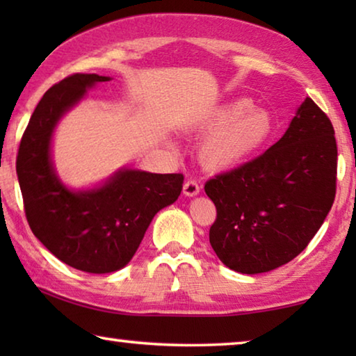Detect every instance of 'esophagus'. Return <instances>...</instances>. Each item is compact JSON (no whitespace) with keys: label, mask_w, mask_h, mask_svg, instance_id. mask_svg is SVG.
<instances>
[{"label":"esophagus","mask_w":356,"mask_h":356,"mask_svg":"<svg viewBox=\"0 0 356 356\" xmlns=\"http://www.w3.org/2000/svg\"><path fill=\"white\" fill-rule=\"evenodd\" d=\"M200 184L196 182L195 179H188L186 182L184 184V195L185 196H196L197 193H200Z\"/></svg>","instance_id":"obj_1"}]
</instances>
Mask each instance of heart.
Returning <instances> with one entry per match:
<instances>
[{
  "instance_id": "b5f03b06",
  "label": "heart",
  "mask_w": 356,
  "mask_h": 356,
  "mask_svg": "<svg viewBox=\"0 0 356 356\" xmlns=\"http://www.w3.org/2000/svg\"><path fill=\"white\" fill-rule=\"evenodd\" d=\"M207 129L210 134L200 147L201 161L210 170H226L261 150L273 135L275 124L267 110L237 99L216 108L207 119Z\"/></svg>"
}]
</instances>
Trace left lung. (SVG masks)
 Here are the masks:
<instances>
[{
  "instance_id": "1",
  "label": "left lung",
  "mask_w": 356,
  "mask_h": 356,
  "mask_svg": "<svg viewBox=\"0 0 356 356\" xmlns=\"http://www.w3.org/2000/svg\"><path fill=\"white\" fill-rule=\"evenodd\" d=\"M336 170L333 124L306 97L278 143L204 186L216 207L209 238L220 261L256 275L297 257L333 206Z\"/></svg>"
}]
</instances>
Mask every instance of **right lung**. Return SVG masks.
Listing matches in <instances>:
<instances>
[{
	"label": "right lung",
	"mask_w": 356,
	"mask_h": 356,
	"mask_svg": "<svg viewBox=\"0 0 356 356\" xmlns=\"http://www.w3.org/2000/svg\"><path fill=\"white\" fill-rule=\"evenodd\" d=\"M110 76L74 74L51 86L22 136L17 176L26 220L59 261L86 273L118 272L130 262L150 221L182 191V174L119 170L92 190H70L51 161L56 125L88 89Z\"/></svg>",
	"instance_id": "add662e5"
}]
</instances>
